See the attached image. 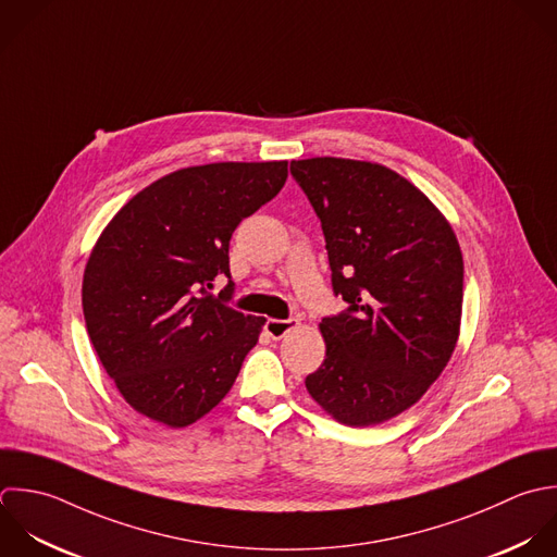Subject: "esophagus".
Instances as JSON below:
<instances>
[{
  "label": "esophagus",
  "mask_w": 557,
  "mask_h": 557,
  "mask_svg": "<svg viewBox=\"0 0 557 557\" xmlns=\"http://www.w3.org/2000/svg\"><path fill=\"white\" fill-rule=\"evenodd\" d=\"M297 325H299L297 319H288V321H284V319H269L267 325H264V330H267V334H269L273 341H280V338H284L290 330H295Z\"/></svg>",
  "instance_id": "1"
}]
</instances>
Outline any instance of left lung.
<instances>
[{
	"label": "left lung",
	"mask_w": 557,
	"mask_h": 557,
	"mask_svg": "<svg viewBox=\"0 0 557 557\" xmlns=\"http://www.w3.org/2000/svg\"><path fill=\"white\" fill-rule=\"evenodd\" d=\"M321 219L334 293L319 323L325 360L306 377L338 423L369 428L412 408L454 356L465 262L451 223L397 171L349 158L293 160Z\"/></svg>",
	"instance_id": "left-lung-1"
}]
</instances>
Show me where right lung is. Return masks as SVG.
Returning <instances> with one entry per match:
<instances>
[{"label": "right lung", "instance_id": "1", "mask_svg": "<svg viewBox=\"0 0 557 557\" xmlns=\"http://www.w3.org/2000/svg\"><path fill=\"white\" fill-rule=\"evenodd\" d=\"M288 177L286 160L177 169L136 193L103 227L84 269L88 338L121 397L186 428L230 393L264 317L210 295L230 277V238Z\"/></svg>", "mask_w": 557, "mask_h": 557}]
</instances>
